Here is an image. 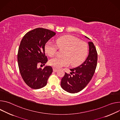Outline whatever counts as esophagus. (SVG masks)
Wrapping results in <instances>:
<instances>
[{
  "instance_id": "1",
  "label": "esophagus",
  "mask_w": 120,
  "mask_h": 120,
  "mask_svg": "<svg viewBox=\"0 0 120 120\" xmlns=\"http://www.w3.org/2000/svg\"><path fill=\"white\" fill-rule=\"evenodd\" d=\"M53 71L54 72H57L58 71V69H57L55 68H53Z\"/></svg>"
}]
</instances>
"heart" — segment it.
<instances>
[{"label": "heart", "instance_id": "obj_1", "mask_svg": "<svg viewBox=\"0 0 120 120\" xmlns=\"http://www.w3.org/2000/svg\"><path fill=\"white\" fill-rule=\"evenodd\" d=\"M56 44L50 41L45 45V50L50 57L56 54L58 48L63 49V57H56L50 59L49 64L55 68L67 66L71 63L72 66H77L85 60L88 53L87 44L71 35H65L56 40Z\"/></svg>", "mask_w": 120, "mask_h": 120}]
</instances>
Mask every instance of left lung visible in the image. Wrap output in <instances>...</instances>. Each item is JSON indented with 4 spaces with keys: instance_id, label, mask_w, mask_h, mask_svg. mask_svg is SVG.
<instances>
[{
    "instance_id": "obj_1",
    "label": "left lung",
    "mask_w": 120,
    "mask_h": 120,
    "mask_svg": "<svg viewBox=\"0 0 120 120\" xmlns=\"http://www.w3.org/2000/svg\"><path fill=\"white\" fill-rule=\"evenodd\" d=\"M88 44L89 53L85 61L78 67L70 69L71 71L70 74L72 76L65 73L61 79V87L71 94L77 93L83 90L89 83L95 72L97 63V52L92 42H89Z\"/></svg>"
}]
</instances>
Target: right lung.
I'll return each instance as SVG.
<instances>
[{
  "label": "right lung",
  "instance_id": "obj_1",
  "mask_svg": "<svg viewBox=\"0 0 120 120\" xmlns=\"http://www.w3.org/2000/svg\"><path fill=\"white\" fill-rule=\"evenodd\" d=\"M55 35V32L49 30L37 28L26 33L20 42L18 53L19 70L25 82L32 89L45 86L53 71L50 66L42 69L38 68V65H44L48 61L45 45Z\"/></svg>",
  "mask_w": 120,
  "mask_h": 120
}]
</instances>
